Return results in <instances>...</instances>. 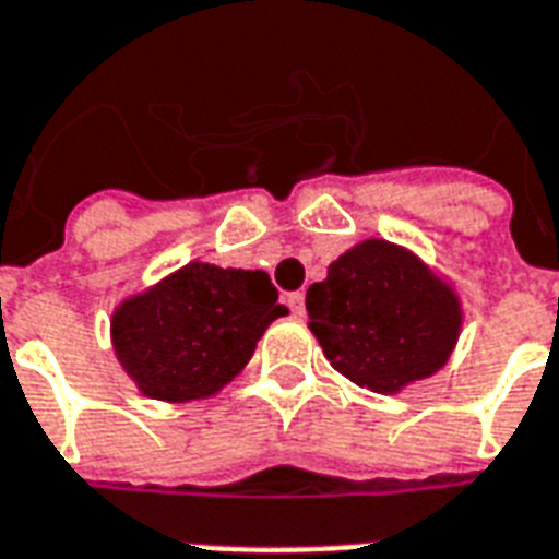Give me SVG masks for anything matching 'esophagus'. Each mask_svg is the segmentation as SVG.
Instances as JSON below:
<instances>
[{"label":"esophagus","instance_id":"1","mask_svg":"<svg viewBox=\"0 0 559 559\" xmlns=\"http://www.w3.org/2000/svg\"><path fill=\"white\" fill-rule=\"evenodd\" d=\"M285 302H288V309L294 311V318H302L306 314V297H302L300 292H294L285 297Z\"/></svg>","mask_w":559,"mask_h":559}]
</instances>
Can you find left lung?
I'll return each mask as SVG.
<instances>
[{"label": "left lung", "instance_id": "1", "mask_svg": "<svg viewBox=\"0 0 559 559\" xmlns=\"http://www.w3.org/2000/svg\"><path fill=\"white\" fill-rule=\"evenodd\" d=\"M309 329L341 376L373 393L445 367L464 326L449 280L402 245L365 239L341 253L306 292Z\"/></svg>", "mask_w": 559, "mask_h": 559}]
</instances>
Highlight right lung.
I'll return each mask as SVG.
<instances>
[{"label": "right lung", "mask_w": 559, "mask_h": 559, "mask_svg": "<svg viewBox=\"0 0 559 559\" xmlns=\"http://www.w3.org/2000/svg\"><path fill=\"white\" fill-rule=\"evenodd\" d=\"M276 297L265 271L189 262L116 306L114 353L148 400H210L245 370L265 329L288 314Z\"/></svg>", "instance_id": "add662e5"}]
</instances>
